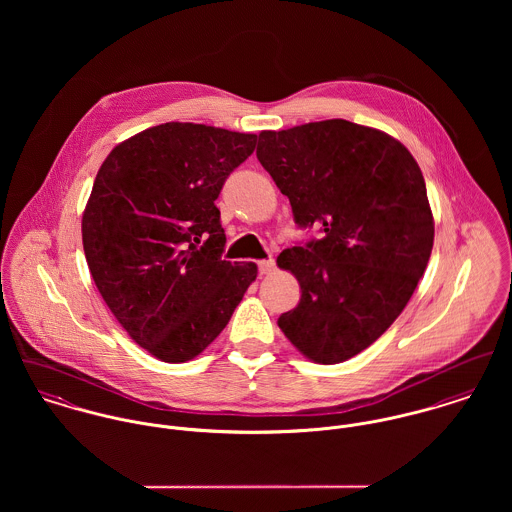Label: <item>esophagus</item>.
<instances>
[{"mask_svg":"<svg viewBox=\"0 0 512 512\" xmlns=\"http://www.w3.org/2000/svg\"><path fill=\"white\" fill-rule=\"evenodd\" d=\"M274 270H276V262H274L272 258L258 262V272H260L262 276H268V274H272Z\"/></svg>","mask_w":512,"mask_h":512,"instance_id":"esophagus-1","label":"esophagus"}]
</instances>
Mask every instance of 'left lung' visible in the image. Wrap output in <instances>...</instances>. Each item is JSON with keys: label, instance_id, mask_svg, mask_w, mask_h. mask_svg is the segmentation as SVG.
Instances as JSON below:
<instances>
[{"label": "left lung", "instance_id": "8db88e82", "mask_svg": "<svg viewBox=\"0 0 512 512\" xmlns=\"http://www.w3.org/2000/svg\"><path fill=\"white\" fill-rule=\"evenodd\" d=\"M256 157L295 224L321 232L278 258L301 288L278 325L307 359L343 363L394 323L424 276L434 246L424 175L400 142L347 120L262 132Z\"/></svg>", "mask_w": 512, "mask_h": 512}]
</instances>
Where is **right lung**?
I'll return each mask as SVG.
<instances>
[{"instance_id":"right-lung-1","label":"right lung","mask_w":512,"mask_h":512,"mask_svg":"<svg viewBox=\"0 0 512 512\" xmlns=\"http://www.w3.org/2000/svg\"><path fill=\"white\" fill-rule=\"evenodd\" d=\"M256 138L167 122L114 147L96 175L82 215L92 280L128 335L163 363L203 353L256 280L254 262L222 260L215 205Z\"/></svg>"}]
</instances>
